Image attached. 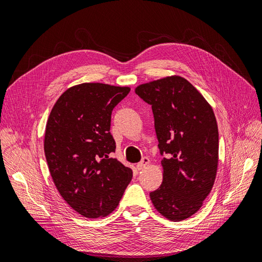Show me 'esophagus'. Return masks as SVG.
<instances>
[{
	"mask_svg": "<svg viewBox=\"0 0 262 262\" xmlns=\"http://www.w3.org/2000/svg\"><path fill=\"white\" fill-rule=\"evenodd\" d=\"M149 164V160L147 157H143L142 158V161L137 165V169L138 170H141V169H143L145 166H147Z\"/></svg>",
	"mask_w": 262,
	"mask_h": 262,
	"instance_id": "obj_1",
	"label": "esophagus"
}]
</instances>
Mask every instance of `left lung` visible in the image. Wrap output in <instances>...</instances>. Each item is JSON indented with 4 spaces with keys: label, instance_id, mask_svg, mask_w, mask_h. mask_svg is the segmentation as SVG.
Wrapping results in <instances>:
<instances>
[{
    "label": "left lung",
    "instance_id": "left-lung-1",
    "mask_svg": "<svg viewBox=\"0 0 262 262\" xmlns=\"http://www.w3.org/2000/svg\"><path fill=\"white\" fill-rule=\"evenodd\" d=\"M152 106L162 160L163 182L150 192L155 209L179 222L200 210L211 192L219 164L215 115L203 95L186 78L166 76L136 87Z\"/></svg>",
    "mask_w": 262,
    "mask_h": 262
}]
</instances>
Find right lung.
I'll list each match as a JSON object with an SVG mask.
<instances>
[{"label":"right lung","mask_w":262,"mask_h":262,"mask_svg":"<svg viewBox=\"0 0 262 262\" xmlns=\"http://www.w3.org/2000/svg\"><path fill=\"white\" fill-rule=\"evenodd\" d=\"M128 86L83 83L55 101L45 133V155L52 180L64 201L81 215L104 217L121 200L132 169L112 157L113 109Z\"/></svg>","instance_id":"obj_1"}]
</instances>
